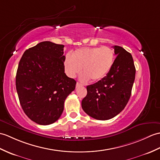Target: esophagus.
Segmentation results:
<instances>
[{
    "mask_svg": "<svg viewBox=\"0 0 160 160\" xmlns=\"http://www.w3.org/2000/svg\"><path fill=\"white\" fill-rule=\"evenodd\" d=\"M80 86H82L81 84H80L79 82H77V83H76V88L79 87H80Z\"/></svg>",
    "mask_w": 160,
    "mask_h": 160,
    "instance_id": "34e87169",
    "label": "esophagus"
}]
</instances>
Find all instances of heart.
<instances>
[{
  "label": "heart",
  "mask_w": 160,
  "mask_h": 160,
  "mask_svg": "<svg viewBox=\"0 0 160 160\" xmlns=\"http://www.w3.org/2000/svg\"><path fill=\"white\" fill-rule=\"evenodd\" d=\"M114 62V52L107 46L84 48L76 50L72 58L67 57L65 70L70 78H74L82 71V80L91 79L98 82L104 78L112 69Z\"/></svg>",
  "instance_id": "obj_1"
}]
</instances>
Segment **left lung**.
Segmentation results:
<instances>
[{
  "instance_id": "1",
  "label": "left lung",
  "mask_w": 160,
  "mask_h": 160,
  "mask_svg": "<svg viewBox=\"0 0 160 160\" xmlns=\"http://www.w3.org/2000/svg\"><path fill=\"white\" fill-rule=\"evenodd\" d=\"M117 55L114 65L104 78L87 87V95L82 108L98 120H108L125 108L130 98L136 68L132 54L121 46H114Z\"/></svg>"
}]
</instances>
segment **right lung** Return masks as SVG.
Masks as SVG:
<instances>
[{
	"instance_id": "right-lung-1",
	"label": "right lung",
	"mask_w": 160,
	"mask_h": 160,
	"mask_svg": "<svg viewBox=\"0 0 160 160\" xmlns=\"http://www.w3.org/2000/svg\"><path fill=\"white\" fill-rule=\"evenodd\" d=\"M64 46L41 42L24 52L19 62L16 85L20 105L36 123L50 125L63 112L67 97L76 81L66 76Z\"/></svg>"
}]
</instances>
